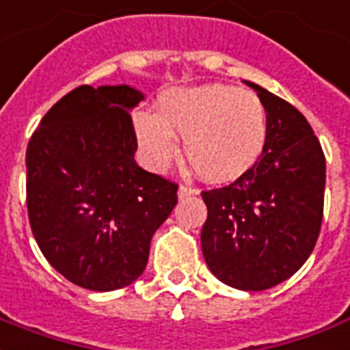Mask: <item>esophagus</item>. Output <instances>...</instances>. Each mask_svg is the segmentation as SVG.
Listing matches in <instances>:
<instances>
[{"instance_id": "34e87169", "label": "esophagus", "mask_w": 350, "mask_h": 350, "mask_svg": "<svg viewBox=\"0 0 350 350\" xmlns=\"http://www.w3.org/2000/svg\"><path fill=\"white\" fill-rule=\"evenodd\" d=\"M196 193L197 190L196 188H191V186H186V185L178 186V199H186V197L196 196Z\"/></svg>"}]
</instances>
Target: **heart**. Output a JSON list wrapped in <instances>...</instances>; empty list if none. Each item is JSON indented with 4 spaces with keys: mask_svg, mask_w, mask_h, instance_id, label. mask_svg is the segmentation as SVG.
Returning <instances> with one entry per match:
<instances>
[{
    "mask_svg": "<svg viewBox=\"0 0 350 350\" xmlns=\"http://www.w3.org/2000/svg\"><path fill=\"white\" fill-rule=\"evenodd\" d=\"M133 125L151 170L162 172L177 159L180 138L193 172L215 185L232 183L253 170L269 135L258 97L225 85L165 92L157 112L136 110Z\"/></svg>",
    "mask_w": 350,
    "mask_h": 350,
    "instance_id": "obj_1",
    "label": "heart"
}]
</instances>
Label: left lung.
Wrapping results in <instances>:
<instances>
[{
  "instance_id": "8db88e82",
  "label": "left lung",
  "mask_w": 350,
  "mask_h": 350,
  "mask_svg": "<svg viewBox=\"0 0 350 350\" xmlns=\"http://www.w3.org/2000/svg\"><path fill=\"white\" fill-rule=\"evenodd\" d=\"M269 122L260 160L232 185L203 191L201 230L206 265L227 286L269 290L312 254L321 230L327 164L321 144L299 110L262 86Z\"/></svg>"
}]
</instances>
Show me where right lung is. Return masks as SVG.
<instances>
[{
  "mask_svg": "<svg viewBox=\"0 0 350 350\" xmlns=\"http://www.w3.org/2000/svg\"><path fill=\"white\" fill-rule=\"evenodd\" d=\"M133 86H77L47 110L29 140L31 230L55 269L73 284L112 291L133 284L157 228L177 204L175 183L136 164L129 110Z\"/></svg>",
  "mask_w": 350,
  "mask_h": 350,
  "instance_id": "right-lung-1",
  "label": "right lung"
}]
</instances>
